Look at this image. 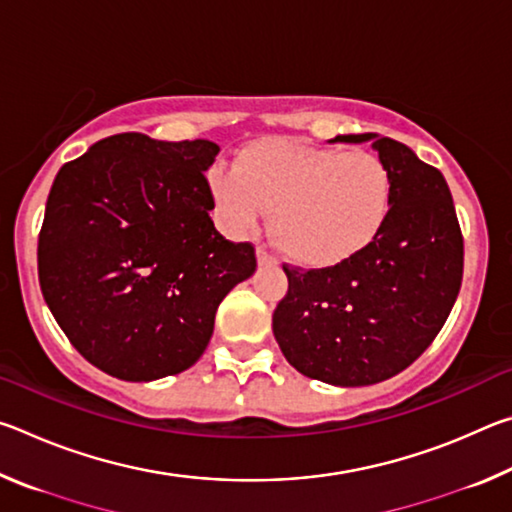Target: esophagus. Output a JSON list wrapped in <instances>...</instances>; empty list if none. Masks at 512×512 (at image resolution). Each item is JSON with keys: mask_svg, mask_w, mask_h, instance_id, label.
Segmentation results:
<instances>
[{"mask_svg": "<svg viewBox=\"0 0 512 512\" xmlns=\"http://www.w3.org/2000/svg\"><path fill=\"white\" fill-rule=\"evenodd\" d=\"M257 262H259V266H271V264L277 262V259L271 253H268L264 246H259L257 248Z\"/></svg>", "mask_w": 512, "mask_h": 512, "instance_id": "esophagus-1", "label": "esophagus"}]
</instances>
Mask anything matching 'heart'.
<instances>
[{"label": "heart", "instance_id": "obj_1", "mask_svg": "<svg viewBox=\"0 0 512 512\" xmlns=\"http://www.w3.org/2000/svg\"><path fill=\"white\" fill-rule=\"evenodd\" d=\"M207 192L230 232L273 210L271 232L284 255L332 268L377 239L393 207V173L370 151L266 137L246 144L232 169L207 173Z\"/></svg>", "mask_w": 512, "mask_h": 512}]
</instances>
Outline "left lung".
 <instances>
[{"label":"left lung","instance_id":"8db88e82","mask_svg":"<svg viewBox=\"0 0 512 512\" xmlns=\"http://www.w3.org/2000/svg\"><path fill=\"white\" fill-rule=\"evenodd\" d=\"M366 142L393 173V207L359 257L332 268L284 264L289 291L273 334L293 368L334 386H368L409 368L436 339L463 280V232L443 173L391 137Z\"/></svg>","mask_w":512,"mask_h":512}]
</instances>
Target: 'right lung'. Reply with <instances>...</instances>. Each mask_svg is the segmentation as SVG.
<instances>
[{
    "label": "right lung",
    "mask_w": 512,
    "mask_h": 512,
    "mask_svg": "<svg viewBox=\"0 0 512 512\" xmlns=\"http://www.w3.org/2000/svg\"><path fill=\"white\" fill-rule=\"evenodd\" d=\"M219 146L119 133L60 167L38 237L45 302L92 366L151 381L194 366L214 316L255 273L250 241L214 228Z\"/></svg>",
    "instance_id": "obj_1"
}]
</instances>
